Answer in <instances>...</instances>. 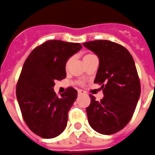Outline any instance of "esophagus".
<instances>
[{"label":"esophagus","mask_w":155,"mask_h":155,"mask_svg":"<svg viewBox=\"0 0 155 155\" xmlns=\"http://www.w3.org/2000/svg\"><path fill=\"white\" fill-rule=\"evenodd\" d=\"M84 94H85L84 91L78 90V95H79V96H81V95H84Z\"/></svg>","instance_id":"34e87169"}]
</instances>
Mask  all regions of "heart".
<instances>
[{"label":"heart","instance_id":"b5f03b06","mask_svg":"<svg viewBox=\"0 0 155 155\" xmlns=\"http://www.w3.org/2000/svg\"><path fill=\"white\" fill-rule=\"evenodd\" d=\"M92 56H93V55H91V54H88V55H84V57H83V60H85V59H88V58L92 57ZM71 59H70L68 60V61L67 62V64H66V67H68L69 65L71 64Z\"/></svg>","mask_w":155,"mask_h":155}]
</instances>
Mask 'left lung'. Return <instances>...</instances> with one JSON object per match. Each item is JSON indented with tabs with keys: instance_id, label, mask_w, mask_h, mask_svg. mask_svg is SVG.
I'll use <instances>...</instances> for the list:
<instances>
[{
	"instance_id": "8db88e82",
	"label": "left lung",
	"mask_w": 155,
	"mask_h": 155,
	"mask_svg": "<svg viewBox=\"0 0 155 155\" xmlns=\"http://www.w3.org/2000/svg\"><path fill=\"white\" fill-rule=\"evenodd\" d=\"M99 58L94 83L102 84L104 97L100 101L90 95L86 108L88 121L103 135L117 133L129 123L140 96V83L133 58L125 47L100 40L83 44Z\"/></svg>"
}]
</instances>
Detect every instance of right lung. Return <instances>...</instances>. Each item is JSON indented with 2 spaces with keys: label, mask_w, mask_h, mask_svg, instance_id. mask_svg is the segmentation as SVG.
<instances>
[{
  "label": "right lung",
  "mask_w": 155,
  "mask_h": 155,
  "mask_svg": "<svg viewBox=\"0 0 155 155\" xmlns=\"http://www.w3.org/2000/svg\"><path fill=\"white\" fill-rule=\"evenodd\" d=\"M81 48L78 43L48 41L33 50L23 64L17 100L29 129L42 138H55L67 127L78 92L71 87L58 97L53 88L55 81L67 77V62Z\"/></svg>",
  "instance_id": "add662e5"
}]
</instances>
